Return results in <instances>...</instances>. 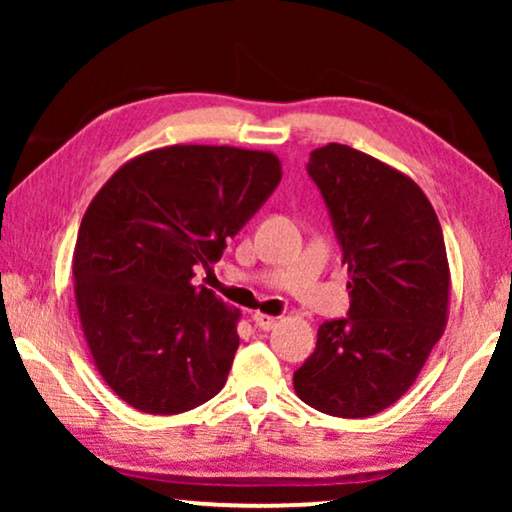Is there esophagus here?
I'll return each mask as SVG.
<instances>
[{"mask_svg": "<svg viewBox=\"0 0 512 512\" xmlns=\"http://www.w3.org/2000/svg\"><path fill=\"white\" fill-rule=\"evenodd\" d=\"M251 319H254V324L261 328V331H272V328L277 326V317H270V314H263V312H256Z\"/></svg>", "mask_w": 512, "mask_h": 512, "instance_id": "34e87169", "label": "esophagus"}]
</instances>
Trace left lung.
Returning a JSON list of instances; mask_svg holds the SVG:
<instances>
[{"label":"left lung","instance_id":"obj_1","mask_svg":"<svg viewBox=\"0 0 512 512\" xmlns=\"http://www.w3.org/2000/svg\"><path fill=\"white\" fill-rule=\"evenodd\" d=\"M307 172L331 212L352 305L347 319L319 326L293 389L326 415L370 417L415 384L447 326L443 230L408 174L352 146H319Z\"/></svg>","mask_w":512,"mask_h":512}]
</instances>
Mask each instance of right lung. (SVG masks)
<instances>
[{
    "instance_id": "1",
    "label": "right lung",
    "mask_w": 512,
    "mask_h": 512,
    "mask_svg": "<svg viewBox=\"0 0 512 512\" xmlns=\"http://www.w3.org/2000/svg\"><path fill=\"white\" fill-rule=\"evenodd\" d=\"M282 179L270 151L172 144L111 174L83 214L74 296L90 356L118 398L179 415L214 398L240 310L195 286Z\"/></svg>"
}]
</instances>
